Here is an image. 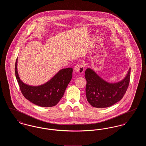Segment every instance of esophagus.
I'll list each match as a JSON object with an SVG mask.
<instances>
[{
	"instance_id": "obj_1",
	"label": "esophagus",
	"mask_w": 146,
	"mask_h": 146,
	"mask_svg": "<svg viewBox=\"0 0 146 146\" xmlns=\"http://www.w3.org/2000/svg\"><path fill=\"white\" fill-rule=\"evenodd\" d=\"M74 69L77 73H78L79 74H82L84 72V67L83 64H76L75 66Z\"/></svg>"
}]
</instances>
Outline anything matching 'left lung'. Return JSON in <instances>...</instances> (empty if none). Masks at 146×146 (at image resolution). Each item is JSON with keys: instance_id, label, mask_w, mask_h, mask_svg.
Returning <instances> with one entry per match:
<instances>
[{"instance_id": "left-lung-1", "label": "left lung", "mask_w": 146, "mask_h": 146, "mask_svg": "<svg viewBox=\"0 0 146 146\" xmlns=\"http://www.w3.org/2000/svg\"><path fill=\"white\" fill-rule=\"evenodd\" d=\"M130 68L124 79L118 83H110L102 79L91 68L85 72L86 80V96L88 102L94 107L106 108L119 101L125 95L130 78Z\"/></svg>"}]
</instances>
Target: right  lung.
I'll list each match as a JSON object with an SVG mask.
<instances>
[{
  "label": "right lung",
  "mask_w": 146,
  "mask_h": 146,
  "mask_svg": "<svg viewBox=\"0 0 146 146\" xmlns=\"http://www.w3.org/2000/svg\"><path fill=\"white\" fill-rule=\"evenodd\" d=\"M17 66V58L15 63V72L22 95L32 103L42 107H52L57 104L72 78L73 69L67 68L60 70L46 83L36 86H30L21 81Z\"/></svg>",
  "instance_id": "right-lung-1"
}]
</instances>
